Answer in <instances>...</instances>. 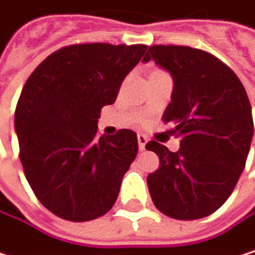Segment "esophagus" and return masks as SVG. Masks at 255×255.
<instances>
[{"instance_id": "esophagus-1", "label": "esophagus", "mask_w": 255, "mask_h": 255, "mask_svg": "<svg viewBox=\"0 0 255 255\" xmlns=\"http://www.w3.org/2000/svg\"><path fill=\"white\" fill-rule=\"evenodd\" d=\"M145 144H147V136L142 133H138V145L139 150H145Z\"/></svg>"}]
</instances>
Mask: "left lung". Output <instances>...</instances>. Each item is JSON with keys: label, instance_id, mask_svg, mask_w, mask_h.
Wrapping results in <instances>:
<instances>
[{"label": "left lung", "instance_id": "obj_1", "mask_svg": "<svg viewBox=\"0 0 255 255\" xmlns=\"http://www.w3.org/2000/svg\"><path fill=\"white\" fill-rule=\"evenodd\" d=\"M166 69L174 80L163 122L181 138L180 150L150 141L145 148L160 166L147 177L153 203L175 220L215 212L232 194L248 157L254 123L238 75L208 52L187 46H150L144 62Z\"/></svg>", "mask_w": 255, "mask_h": 255}]
</instances>
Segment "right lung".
<instances>
[{"instance_id":"1","label":"right lung","mask_w":255,"mask_h":255,"mask_svg":"<svg viewBox=\"0 0 255 255\" xmlns=\"http://www.w3.org/2000/svg\"><path fill=\"white\" fill-rule=\"evenodd\" d=\"M145 50L144 44H72L26 80L14 113L19 157L37 199L59 218L89 221L113 208L138 139L130 129L98 138V119Z\"/></svg>"}]
</instances>
